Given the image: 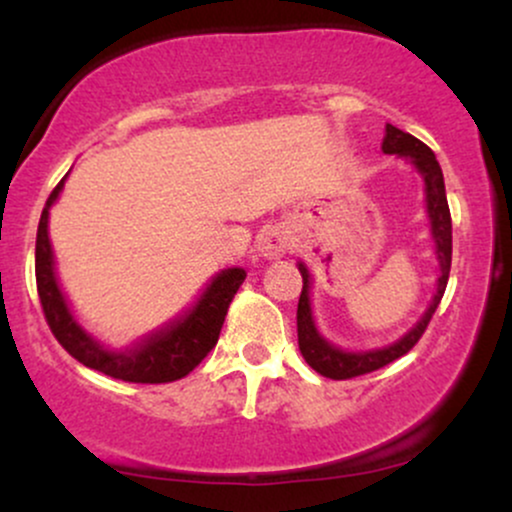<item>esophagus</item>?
Listing matches in <instances>:
<instances>
[{"instance_id":"obj_1","label":"esophagus","mask_w":512,"mask_h":512,"mask_svg":"<svg viewBox=\"0 0 512 512\" xmlns=\"http://www.w3.org/2000/svg\"><path fill=\"white\" fill-rule=\"evenodd\" d=\"M260 248L267 257H281L286 250H289V240L281 236V233L272 231V233H267V236H264Z\"/></svg>"}]
</instances>
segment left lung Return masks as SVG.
Listing matches in <instances>:
<instances>
[{
  "label": "left lung",
  "instance_id": "8db88e82",
  "mask_svg": "<svg viewBox=\"0 0 512 512\" xmlns=\"http://www.w3.org/2000/svg\"><path fill=\"white\" fill-rule=\"evenodd\" d=\"M383 151L385 154H399L409 158V161L421 170V175H424L426 180L428 216H431V233H433V240H436V255L440 260L438 291L436 296H433L431 308H428L426 315L421 317L419 325H416L407 337L399 339L397 344L387 346V349H380V351H366V354H346V351L334 349V346L327 344L325 339L317 334L313 313H310V298H308L310 274L303 264H298V272L303 276V289H301V298H298V315H296L298 346H301V354L305 361H308V366L332 380H351V378H358V375L373 373V370L390 366L392 361H397V358L409 354V351L419 344V339L424 337L428 322H431L440 298H443L445 293V286H448L450 262H452V219H450L448 197H445L443 170H440V163L436 161V154H433L421 139L411 137L409 132H402V129L392 125H387Z\"/></svg>",
  "mask_w": 512,
  "mask_h": 512
}]
</instances>
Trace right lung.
I'll return each mask as SVG.
<instances>
[{
  "mask_svg": "<svg viewBox=\"0 0 512 512\" xmlns=\"http://www.w3.org/2000/svg\"><path fill=\"white\" fill-rule=\"evenodd\" d=\"M62 185L64 178L50 192L43 214H40L38 238H35V284H38L43 315L57 342L62 344V349L69 356L84 363L86 368L98 370V373L110 375L115 380H125V383H175V380L190 375L219 342L228 305H231L233 296L245 281L243 269H226V272L216 276L190 313L175 325H170L168 330L146 339L137 349L105 351L103 346H98L76 325L67 303H64L60 286H57L55 272H52L48 211L57 195H60Z\"/></svg>",
  "mask_w": 512,
  "mask_h": 512,
  "instance_id": "right-lung-1",
  "label": "right lung"
}]
</instances>
